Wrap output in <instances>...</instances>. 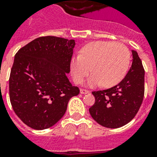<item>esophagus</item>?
<instances>
[{
	"mask_svg": "<svg viewBox=\"0 0 157 157\" xmlns=\"http://www.w3.org/2000/svg\"><path fill=\"white\" fill-rule=\"evenodd\" d=\"M89 93H90V91L87 90H84V89H81V94H89Z\"/></svg>",
	"mask_w": 157,
	"mask_h": 157,
	"instance_id": "esophagus-1",
	"label": "esophagus"
}]
</instances>
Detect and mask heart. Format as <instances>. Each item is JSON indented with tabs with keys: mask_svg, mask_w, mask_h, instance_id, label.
<instances>
[{
	"mask_svg": "<svg viewBox=\"0 0 157 157\" xmlns=\"http://www.w3.org/2000/svg\"><path fill=\"white\" fill-rule=\"evenodd\" d=\"M130 63L131 52L127 46L112 41H95L88 43L80 51L79 56L72 59L70 67L77 84H81L91 70L88 85L101 84L109 88L124 78Z\"/></svg>",
	"mask_w": 157,
	"mask_h": 157,
	"instance_id": "1",
	"label": "heart"
}]
</instances>
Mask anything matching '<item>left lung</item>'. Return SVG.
I'll use <instances>...</instances> for the list:
<instances>
[{
  "mask_svg": "<svg viewBox=\"0 0 157 157\" xmlns=\"http://www.w3.org/2000/svg\"><path fill=\"white\" fill-rule=\"evenodd\" d=\"M132 64L123 81L114 87L92 92L95 102L90 108L92 118L103 127L118 128L136 115L144 96V69L136 51Z\"/></svg>",
  "mask_w": 157,
  "mask_h": 157,
  "instance_id": "obj_1",
  "label": "left lung"
}]
</instances>
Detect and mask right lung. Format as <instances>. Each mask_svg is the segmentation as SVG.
I'll return each instance as SVG.
<instances>
[{
	"instance_id": "add662e5",
	"label": "right lung",
	"mask_w": 157,
	"mask_h": 157,
	"mask_svg": "<svg viewBox=\"0 0 157 157\" xmlns=\"http://www.w3.org/2000/svg\"><path fill=\"white\" fill-rule=\"evenodd\" d=\"M75 40L43 36L18 50L10 76L13 111L35 130L52 127L65 114L67 103L80 94L67 77Z\"/></svg>"
}]
</instances>
